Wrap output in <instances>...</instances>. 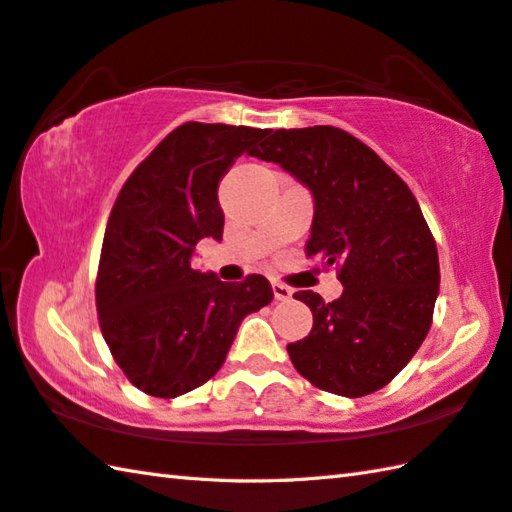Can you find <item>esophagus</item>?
I'll list each match as a JSON object with an SVG mask.
<instances>
[{"mask_svg": "<svg viewBox=\"0 0 512 512\" xmlns=\"http://www.w3.org/2000/svg\"><path fill=\"white\" fill-rule=\"evenodd\" d=\"M271 289H274V298L276 300L291 298V289L287 285H283V283H278V280H274V283H271Z\"/></svg>", "mask_w": 512, "mask_h": 512, "instance_id": "obj_1", "label": "esophagus"}]
</instances>
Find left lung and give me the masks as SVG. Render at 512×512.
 <instances>
[{
	"label": "left lung",
	"instance_id": "left-lung-1",
	"mask_svg": "<svg viewBox=\"0 0 512 512\" xmlns=\"http://www.w3.org/2000/svg\"><path fill=\"white\" fill-rule=\"evenodd\" d=\"M252 156L278 163L314 194L305 252L336 265L344 287L333 302L294 294L314 314L309 336L287 344L296 371L344 398L387 387L429 333L440 291L435 238L409 185L333 125L269 130Z\"/></svg>",
	"mask_w": 512,
	"mask_h": 512
}]
</instances>
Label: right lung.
Wrapping results in <instances>:
<instances>
[{
  "instance_id": "obj_1",
  "label": "right lung",
  "mask_w": 512,
  "mask_h": 512,
  "mask_svg": "<svg viewBox=\"0 0 512 512\" xmlns=\"http://www.w3.org/2000/svg\"><path fill=\"white\" fill-rule=\"evenodd\" d=\"M265 134L187 121L137 165L114 201L95 285L99 327L125 378L154 398L210 380L243 318L274 298L260 274L223 283L192 267L201 238H223L218 183Z\"/></svg>"
}]
</instances>
